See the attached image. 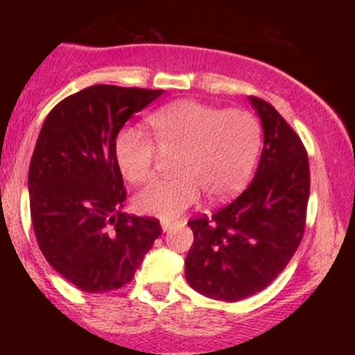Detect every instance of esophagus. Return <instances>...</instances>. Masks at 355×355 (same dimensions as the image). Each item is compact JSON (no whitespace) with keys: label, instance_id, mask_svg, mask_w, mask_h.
Returning <instances> with one entry per match:
<instances>
[{"label":"esophagus","instance_id":"esophagus-1","mask_svg":"<svg viewBox=\"0 0 355 355\" xmlns=\"http://www.w3.org/2000/svg\"><path fill=\"white\" fill-rule=\"evenodd\" d=\"M170 227H172V223H170V222H166V220H162V229H164V232L168 230Z\"/></svg>","mask_w":355,"mask_h":355}]
</instances>
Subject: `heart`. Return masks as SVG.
Listing matches in <instances>:
<instances>
[{"label":"heart","mask_w":355,"mask_h":355,"mask_svg":"<svg viewBox=\"0 0 355 355\" xmlns=\"http://www.w3.org/2000/svg\"><path fill=\"white\" fill-rule=\"evenodd\" d=\"M148 125L160 152L177 155V177L138 191L135 209L165 220L193 205L200 190L210 202L237 195L247 185L262 145V128L250 112L220 110L197 100L166 105L148 116ZM157 146L138 130L118 133L113 152L125 180L144 183L152 177Z\"/></svg>","instance_id":"heart-1"}]
</instances>
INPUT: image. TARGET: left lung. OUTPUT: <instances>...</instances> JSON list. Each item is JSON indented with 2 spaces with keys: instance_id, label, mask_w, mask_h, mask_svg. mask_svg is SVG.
Segmentation results:
<instances>
[{
  "instance_id": "1",
  "label": "left lung",
  "mask_w": 355,
  "mask_h": 355,
  "mask_svg": "<svg viewBox=\"0 0 355 355\" xmlns=\"http://www.w3.org/2000/svg\"><path fill=\"white\" fill-rule=\"evenodd\" d=\"M263 150L248 189L211 217L191 218L185 277L200 294L237 302L263 291L295 254L305 230L311 173L305 146L267 101L250 96Z\"/></svg>"
}]
</instances>
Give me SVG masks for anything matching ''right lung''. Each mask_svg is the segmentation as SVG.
I'll use <instances>...</instances> for the list:
<instances>
[{"mask_svg":"<svg viewBox=\"0 0 355 355\" xmlns=\"http://www.w3.org/2000/svg\"><path fill=\"white\" fill-rule=\"evenodd\" d=\"M164 89L95 85L48 113L31 157V222L44 259L88 294L116 291L135 275L157 218L128 215L115 162L118 132Z\"/></svg>","mask_w":355,"mask_h":355,"instance_id":"right-lung-1","label":"right lung"}]
</instances>
